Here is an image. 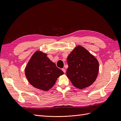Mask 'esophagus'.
<instances>
[{"mask_svg": "<svg viewBox=\"0 0 121 121\" xmlns=\"http://www.w3.org/2000/svg\"><path fill=\"white\" fill-rule=\"evenodd\" d=\"M62 71H63V72H64V73H65V69H62Z\"/></svg>", "mask_w": 121, "mask_h": 121, "instance_id": "obj_1", "label": "esophagus"}]
</instances>
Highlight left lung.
<instances>
[{
  "label": "left lung",
  "mask_w": 121,
  "mask_h": 121,
  "mask_svg": "<svg viewBox=\"0 0 121 121\" xmlns=\"http://www.w3.org/2000/svg\"><path fill=\"white\" fill-rule=\"evenodd\" d=\"M67 76L73 86L80 89L90 86L99 71L96 58L81 46L76 47L67 57Z\"/></svg>",
  "instance_id": "obj_1"
}]
</instances>
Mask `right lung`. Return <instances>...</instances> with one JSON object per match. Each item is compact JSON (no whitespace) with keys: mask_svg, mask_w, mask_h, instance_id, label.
<instances>
[{"mask_svg":"<svg viewBox=\"0 0 121 121\" xmlns=\"http://www.w3.org/2000/svg\"><path fill=\"white\" fill-rule=\"evenodd\" d=\"M25 73L33 86L45 91L52 88L57 78L64 74V72L47 57L46 53L39 51L32 56L26 67Z\"/></svg>","mask_w":121,"mask_h":121,"instance_id":"1","label":"right lung"}]
</instances>
